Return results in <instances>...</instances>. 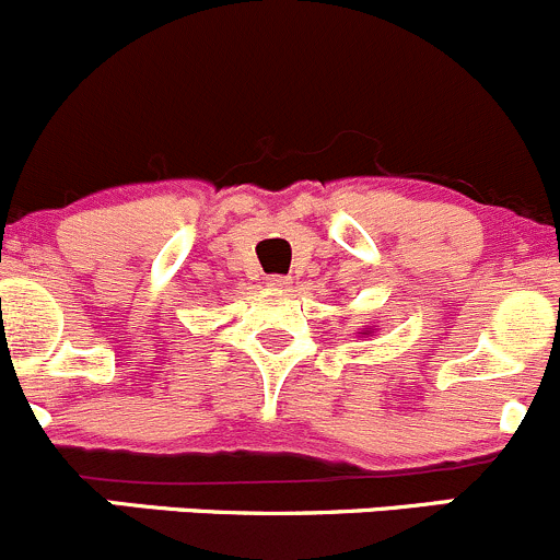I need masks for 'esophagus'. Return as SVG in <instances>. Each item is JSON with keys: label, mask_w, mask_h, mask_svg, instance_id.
<instances>
[{"label": "esophagus", "mask_w": 560, "mask_h": 560, "mask_svg": "<svg viewBox=\"0 0 560 560\" xmlns=\"http://www.w3.org/2000/svg\"><path fill=\"white\" fill-rule=\"evenodd\" d=\"M267 285L272 288V291H288V288H291V280H288L285 275H269Z\"/></svg>", "instance_id": "1"}]
</instances>
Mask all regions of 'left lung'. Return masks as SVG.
Masks as SVG:
<instances>
[{"instance_id":"8db88e82","label":"left lung","mask_w":560,"mask_h":560,"mask_svg":"<svg viewBox=\"0 0 560 560\" xmlns=\"http://www.w3.org/2000/svg\"><path fill=\"white\" fill-rule=\"evenodd\" d=\"M362 335H368V331H362Z\"/></svg>"}]
</instances>
